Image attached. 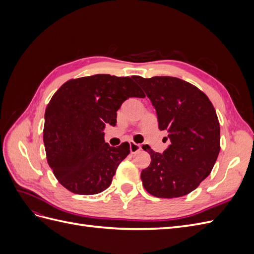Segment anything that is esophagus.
Instances as JSON below:
<instances>
[{"mask_svg": "<svg viewBox=\"0 0 254 254\" xmlns=\"http://www.w3.org/2000/svg\"><path fill=\"white\" fill-rule=\"evenodd\" d=\"M129 145H130V152H131V153H134V152L139 151L141 149V145L140 144H136L134 142H130Z\"/></svg>", "mask_w": 254, "mask_h": 254, "instance_id": "1", "label": "esophagus"}]
</instances>
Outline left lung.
Listing matches in <instances>:
<instances>
[{"label":"left lung","instance_id":"1","mask_svg":"<svg viewBox=\"0 0 254 254\" xmlns=\"http://www.w3.org/2000/svg\"><path fill=\"white\" fill-rule=\"evenodd\" d=\"M155 107L159 129L171 144L141 173L145 190L159 198L188 195L209 176L220 150V127L212 103L193 84L171 76H133Z\"/></svg>","mask_w":254,"mask_h":254}]
</instances>
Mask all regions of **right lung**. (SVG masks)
<instances>
[{"label": "right lung", "mask_w": 254, "mask_h": 254, "mask_svg": "<svg viewBox=\"0 0 254 254\" xmlns=\"http://www.w3.org/2000/svg\"><path fill=\"white\" fill-rule=\"evenodd\" d=\"M129 97H145L130 77L96 74L64 83L45 110L43 142L48 163L61 186L74 194L94 195L110 187L130 152L105 142L106 124Z\"/></svg>", "instance_id": "obj_1"}]
</instances>
